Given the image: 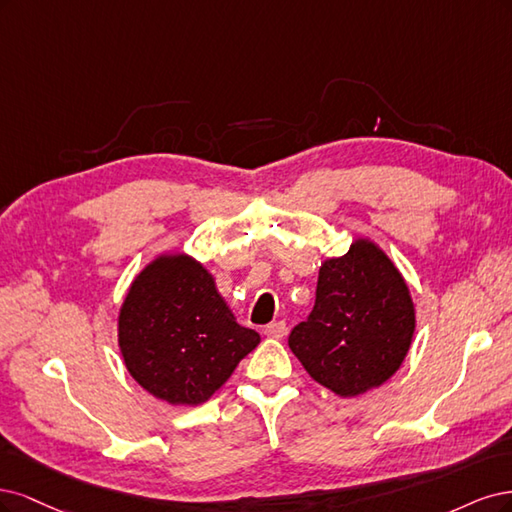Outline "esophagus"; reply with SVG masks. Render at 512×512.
I'll return each mask as SVG.
<instances>
[{
    "label": "esophagus",
    "instance_id": "1",
    "mask_svg": "<svg viewBox=\"0 0 512 512\" xmlns=\"http://www.w3.org/2000/svg\"><path fill=\"white\" fill-rule=\"evenodd\" d=\"M263 334H266L268 338H283L287 334V323L285 321H274V323L263 327Z\"/></svg>",
    "mask_w": 512,
    "mask_h": 512
}]
</instances>
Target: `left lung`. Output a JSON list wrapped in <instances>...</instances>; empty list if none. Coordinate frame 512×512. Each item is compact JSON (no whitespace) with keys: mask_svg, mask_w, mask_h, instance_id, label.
I'll return each mask as SVG.
<instances>
[{"mask_svg":"<svg viewBox=\"0 0 512 512\" xmlns=\"http://www.w3.org/2000/svg\"><path fill=\"white\" fill-rule=\"evenodd\" d=\"M415 334V306L389 257L368 240L327 259L306 321L289 334L293 355L342 398L383 385L402 366Z\"/></svg>","mask_w":512,"mask_h":512,"instance_id":"left-lung-1","label":"left lung"}]
</instances>
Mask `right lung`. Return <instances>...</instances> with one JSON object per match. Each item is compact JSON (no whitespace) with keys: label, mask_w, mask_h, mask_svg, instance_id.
Listing matches in <instances>:
<instances>
[{"label":"right lung","mask_w":512,"mask_h":512,"mask_svg":"<svg viewBox=\"0 0 512 512\" xmlns=\"http://www.w3.org/2000/svg\"><path fill=\"white\" fill-rule=\"evenodd\" d=\"M259 340L236 323L214 278L183 255L155 259L134 280L119 317L129 374L170 404L206 402Z\"/></svg>","instance_id":"1"}]
</instances>
